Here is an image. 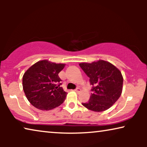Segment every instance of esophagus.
<instances>
[{
  "instance_id": "34e87169",
  "label": "esophagus",
  "mask_w": 147,
  "mask_h": 147,
  "mask_svg": "<svg viewBox=\"0 0 147 147\" xmlns=\"http://www.w3.org/2000/svg\"><path fill=\"white\" fill-rule=\"evenodd\" d=\"M75 92H78V93H79V92H81V89H80V88H76V89L75 90Z\"/></svg>"
}]
</instances>
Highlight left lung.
<instances>
[{
  "instance_id": "1",
  "label": "left lung",
  "mask_w": 147,
  "mask_h": 147,
  "mask_svg": "<svg viewBox=\"0 0 147 147\" xmlns=\"http://www.w3.org/2000/svg\"><path fill=\"white\" fill-rule=\"evenodd\" d=\"M80 66L90 78L92 85L89 100L82 103L94 112H103L117 101L122 92L123 77L117 67L110 62L98 60L92 63H80Z\"/></svg>"
}]
</instances>
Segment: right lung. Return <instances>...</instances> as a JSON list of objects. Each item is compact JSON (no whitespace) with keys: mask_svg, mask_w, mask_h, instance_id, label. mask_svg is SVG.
Masks as SVG:
<instances>
[{"mask_svg":"<svg viewBox=\"0 0 147 147\" xmlns=\"http://www.w3.org/2000/svg\"><path fill=\"white\" fill-rule=\"evenodd\" d=\"M65 64L41 60L33 64L23 76V88L27 100L41 110H50L61 105L67 93L60 87L58 74Z\"/></svg>","mask_w":147,"mask_h":147,"instance_id":"add662e5","label":"right lung"}]
</instances>
